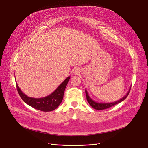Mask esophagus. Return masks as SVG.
<instances>
[{
	"label": "esophagus",
	"instance_id": "1",
	"mask_svg": "<svg viewBox=\"0 0 148 148\" xmlns=\"http://www.w3.org/2000/svg\"><path fill=\"white\" fill-rule=\"evenodd\" d=\"M73 73H74V74H79L80 73V69H79V68H75L74 69V71H73Z\"/></svg>",
	"mask_w": 148,
	"mask_h": 148
}]
</instances>
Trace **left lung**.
<instances>
[{
	"label": "left lung",
	"instance_id": "1",
	"mask_svg": "<svg viewBox=\"0 0 148 148\" xmlns=\"http://www.w3.org/2000/svg\"><path fill=\"white\" fill-rule=\"evenodd\" d=\"M131 89V87L128 90V92L127 93V94L124 96L123 97H122L121 99H120L119 100L116 101L115 102H113V103H98L95 101L93 100L89 95L88 92L86 90V89L85 90V93H86V99L88 102L89 103V104H90V106H91L93 108H95L96 110H104V109H106L107 108L111 107L116 104H117L118 103H120L121 102H122V101H123L125 99L128 95Z\"/></svg>",
	"mask_w": 148,
	"mask_h": 148
}]
</instances>
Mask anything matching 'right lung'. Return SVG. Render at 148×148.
Returning a JSON list of instances; mask_svg holds the SVG:
<instances>
[{"label":"right lung","mask_w":148,"mask_h":148,"mask_svg":"<svg viewBox=\"0 0 148 148\" xmlns=\"http://www.w3.org/2000/svg\"><path fill=\"white\" fill-rule=\"evenodd\" d=\"M69 79L70 77H68L50 95L40 98L29 97L21 90L17 83L16 86L20 97L27 104L42 112H51L55 110L62 101L65 89Z\"/></svg>","instance_id":"right-lung-1"}]
</instances>
